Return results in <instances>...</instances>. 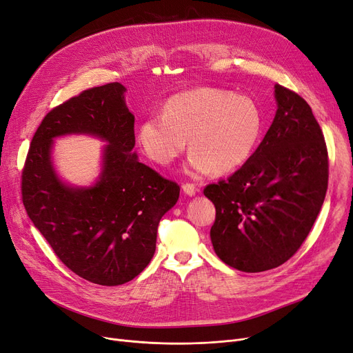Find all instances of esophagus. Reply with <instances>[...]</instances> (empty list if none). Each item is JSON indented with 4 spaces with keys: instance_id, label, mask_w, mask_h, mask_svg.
Here are the masks:
<instances>
[{
    "instance_id": "34e87169",
    "label": "esophagus",
    "mask_w": 353,
    "mask_h": 353,
    "mask_svg": "<svg viewBox=\"0 0 353 353\" xmlns=\"http://www.w3.org/2000/svg\"><path fill=\"white\" fill-rule=\"evenodd\" d=\"M181 189H183V192H185L190 197L196 194V188H194V185H192V183H186V185L181 186Z\"/></svg>"
}]
</instances>
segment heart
Here are the masks:
<instances>
[{
    "instance_id": "obj_1",
    "label": "heart",
    "mask_w": 353,
    "mask_h": 353,
    "mask_svg": "<svg viewBox=\"0 0 353 353\" xmlns=\"http://www.w3.org/2000/svg\"><path fill=\"white\" fill-rule=\"evenodd\" d=\"M263 130L264 117L254 99L199 88L172 97L163 115L144 119L137 143L151 161L168 165L186 150L189 139V173L202 176L212 168L225 174L251 159Z\"/></svg>"
}]
</instances>
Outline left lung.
Instances as JSON below:
<instances>
[{
    "instance_id": "left-lung-1",
    "label": "left lung",
    "mask_w": 353,
    "mask_h": 353,
    "mask_svg": "<svg viewBox=\"0 0 353 353\" xmlns=\"http://www.w3.org/2000/svg\"><path fill=\"white\" fill-rule=\"evenodd\" d=\"M274 88L277 112L261 144L232 176L203 190L216 209L213 250L243 272L267 271L293 256L327 190V148L312 108L296 92Z\"/></svg>"
}]
</instances>
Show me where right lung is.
I'll return each instance as SVG.
<instances>
[{"label":"right lung","mask_w":353,"mask_h":353,"mask_svg":"<svg viewBox=\"0 0 353 353\" xmlns=\"http://www.w3.org/2000/svg\"><path fill=\"white\" fill-rule=\"evenodd\" d=\"M125 90L118 82L90 88L53 108L33 137L21 174L28 218L60 261L99 285L128 283L148 265L160 219L180 194L177 183L137 160ZM68 133L109 144L95 185L73 188L55 174L52 139Z\"/></svg>","instance_id":"obj_1"}]
</instances>
